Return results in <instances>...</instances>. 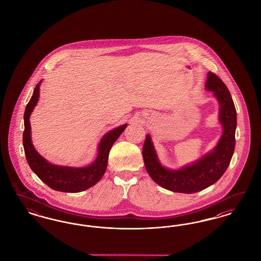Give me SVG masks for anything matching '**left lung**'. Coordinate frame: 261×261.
<instances>
[{
	"label": "left lung",
	"instance_id": "left-lung-1",
	"mask_svg": "<svg viewBox=\"0 0 261 261\" xmlns=\"http://www.w3.org/2000/svg\"><path fill=\"white\" fill-rule=\"evenodd\" d=\"M207 77L205 87L214 92L220 103L219 116L224 129L223 135L215 149L199 162L174 171L161 165L149 135L143 146V159L150 178L162 188L172 192L193 194L214 184L228 168L234 153L237 127L234 101L228 88L217 75L210 72Z\"/></svg>",
	"mask_w": 261,
	"mask_h": 261
}]
</instances>
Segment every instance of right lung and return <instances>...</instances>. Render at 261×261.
I'll list each match as a JSON object with an SVG mask.
<instances>
[{
	"instance_id": "add662e5",
	"label": "right lung",
	"mask_w": 261,
	"mask_h": 261,
	"mask_svg": "<svg viewBox=\"0 0 261 261\" xmlns=\"http://www.w3.org/2000/svg\"><path fill=\"white\" fill-rule=\"evenodd\" d=\"M39 86L40 83H38L34 89L33 95L27 103L24 112L23 147L27 162L34 173L53 190L65 193H78L87 190L98 183L106 172L110 150L117 138L124 131L127 125L117 127L103 136L99 143L98 156L90 166L83 168H71L53 165L45 161L35 150L30 138L29 116L39 99Z\"/></svg>"
}]
</instances>
